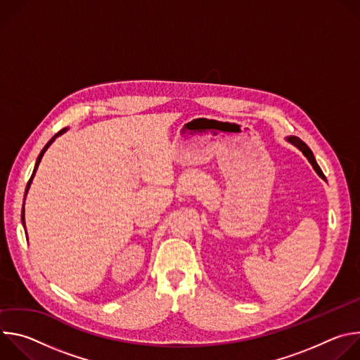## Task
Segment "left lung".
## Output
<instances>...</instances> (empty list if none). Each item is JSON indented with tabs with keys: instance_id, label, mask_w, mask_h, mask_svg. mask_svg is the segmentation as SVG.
Wrapping results in <instances>:
<instances>
[{
	"instance_id": "1",
	"label": "left lung",
	"mask_w": 360,
	"mask_h": 360,
	"mask_svg": "<svg viewBox=\"0 0 360 360\" xmlns=\"http://www.w3.org/2000/svg\"><path fill=\"white\" fill-rule=\"evenodd\" d=\"M286 139H288V142H290L292 145H295L297 149H300V150H302V153H303V155L307 158V161H309V162L312 164V167H314V169L316 171V174H318L322 179H325V181H326V178H325V175H323L322 169L319 168V165H318V162H316V160H315V157H314L312 150L309 149V146H307V145H306L302 139H299L297 136H288Z\"/></svg>"
}]
</instances>
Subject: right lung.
Returning a JSON list of instances; mask_svg holds the SVG:
<instances>
[{
	"mask_svg": "<svg viewBox=\"0 0 360 360\" xmlns=\"http://www.w3.org/2000/svg\"><path fill=\"white\" fill-rule=\"evenodd\" d=\"M67 131V128H64V129H61L60 132H57L53 138H51L49 141H48V143L42 148V150H41V153L38 155V158H37V162H35V167H34V171H32V175H31V178H30V181H28V184H27V188H25V195H24V203H25V196H27V193H28V189H30V186H31V182H32V179H34V176H35V172H37V168H38V165H39V162H41V160H42V157H44V153H45V150L48 149V146L53 143L54 141H56V138L57 136H60V135H63L64 132ZM24 203H22V211H21V221H22V225H25V217H24Z\"/></svg>",
	"mask_w": 360,
	"mask_h": 360,
	"instance_id": "obj_1",
	"label": "right lung"
}]
</instances>
